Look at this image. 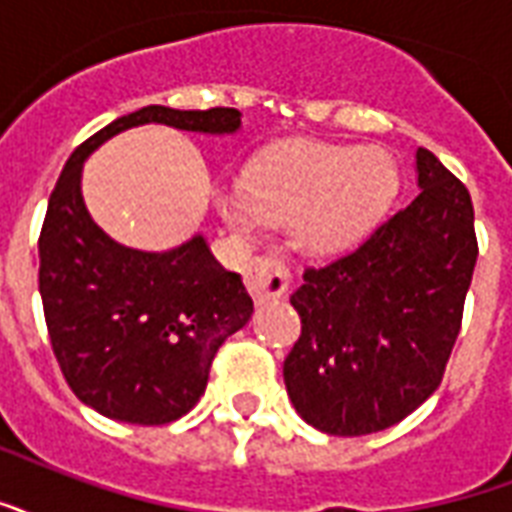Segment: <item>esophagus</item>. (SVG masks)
<instances>
[{
	"mask_svg": "<svg viewBox=\"0 0 512 512\" xmlns=\"http://www.w3.org/2000/svg\"><path fill=\"white\" fill-rule=\"evenodd\" d=\"M244 282H247L249 295L257 303H265V300L279 298V295L287 292V287H290V268L279 257L257 255L249 263Z\"/></svg>",
	"mask_w": 512,
	"mask_h": 512,
	"instance_id": "obj_1",
	"label": "esophagus"
}]
</instances>
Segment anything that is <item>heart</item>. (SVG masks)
I'll return each mask as SVG.
<instances>
[{"instance_id": "b5f03b06", "label": "heart", "mask_w": 512, "mask_h": 512, "mask_svg": "<svg viewBox=\"0 0 512 512\" xmlns=\"http://www.w3.org/2000/svg\"><path fill=\"white\" fill-rule=\"evenodd\" d=\"M397 163L384 147L292 144L257 161L244 187L222 190L217 209L230 228L252 233L263 220L290 222L306 252H338L392 204Z\"/></svg>"}]
</instances>
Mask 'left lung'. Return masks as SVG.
Listing matches in <instances>:
<instances>
[{"mask_svg": "<svg viewBox=\"0 0 512 512\" xmlns=\"http://www.w3.org/2000/svg\"><path fill=\"white\" fill-rule=\"evenodd\" d=\"M419 195L368 239L308 265L290 303L300 338L284 360L295 411L357 438L411 416L443 381L478 260L467 187L416 152Z\"/></svg>", "mask_w": 512, "mask_h": 512, "instance_id": "1", "label": "left lung"}]
</instances>
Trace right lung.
Returning a JSON list of instances; mask_svg holds the SVG:
<instances>
[{"label":"right lung","mask_w":512,"mask_h":512,"mask_svg":"<svg viewBox=\"0 0 512 512\" xmlns=\"http://www.w3.org/2000/svg\"><path fill=\"white\" fill-rule=\"evenodd\" d=\"M142 123L230 134L233 107L150 104L112 120L69 155L39 230V295L50 346L74 395L101 416L169 424L204 395L214 354L247 325L252 298L195 236L171 252L120 247L80 195L83 161L109 136Z\"/></svg>","instance_id":"1"}]
</instances>
